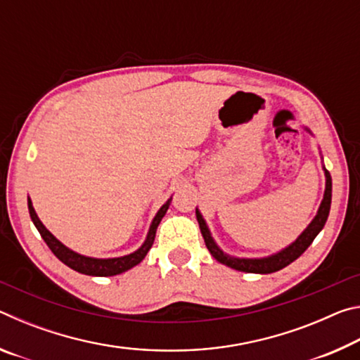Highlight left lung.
Returning <instances> with one entry per match:
<instances>
[{
  "instance_id": "obj_1",
  "label": "left lung",
  "mask_w": 360,
  "mask_h": 360,
  "mask_svg": "<svg viewBox=\"0 0 360 360\" xmlns=\"http://www.w3.org/2000/svg\"><path fill=\"white\" fill-rule=\"evenodd\" d=\"M304 130L311 133L307 127H304ZM322 169H324V174H326V191H324V198H322L319 210L316 212L314 219L308 224V227L298 235V238L295 241H292L289 246H285L284 249H281V251H278L271 255H266V257H235V255L224 252L222 249L217 246L214 238L211 236L208 224H206V221L203 219L202 212L198 211V208L195 210V212H197V221L200 225V230H202V235L205 240V245L208 248V251L211 252L212 257H214L217 262H221V264L233 268V270L245 271V273H259V275H268V273L283 270L284 266H288L289 264H292V262L300 257V255L307 251L308 246L311 245L316 236H318L319 231L324 229L328 212H330L332 178H330V173L327 172L324 165H322Z\"/></svg>"
}]
</instances>
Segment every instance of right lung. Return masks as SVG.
<instances>
[{
  "label": "right lung",
  "instance_id": "right-lung-1",
  "mask_svg": "<svg viewBox=\"0 0 360 360\" xmlns=\"http://www.w3.org/2000/svg\"><path fill=\"white\" fill-rule=\"evenodd\" d=\"M169 203H172V197H169L165 203L160 206V210L157 211L155 217L152 219L150 227L148 231V236L141 246H139L135 252L122 255V257H108V259H100V257H89V255L79 254L76 251H72L68 246H65L62 241L57 240L51 231L46 229V225L41 222V219L36 214V211L33 208L32 198L28 197V211H30V217L34 224V227L38 229V231L42 236V240L46 241V245L49 249L56 254V257L58 260H62L66 266L72 268L75 271L82 273V275H89V276H114V275H120L130 268L136 266L139 262H141L146 254L149 252V249L154 245L155 240V231L158 224H160L162 217L167 214V211L169 208Z\"/></svg>",
  "mask_w": 360,
  "mask_h": 360
}]
</instances>
